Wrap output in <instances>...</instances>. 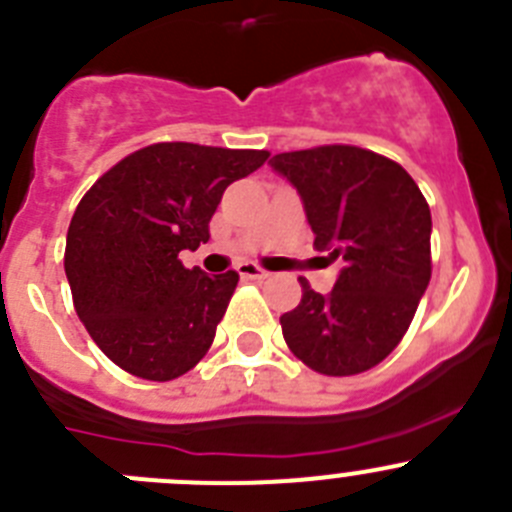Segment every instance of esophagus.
Returning <instances> with one entry per match:
<instances>
[{
  "mask_svg": "<svg viewBox=\"0 0 512 512\" xmlns=\"http://www.w3.org/2000/svg\"><path fill=\"white\" fill-rule=\"evenodd\" d=\"M237 272H240L242 278H247V280H265V278H270V272L262 270V267H257V265H252V262H242V265L237 267Z\"/></svg>",
  "mask_w": 512,
  "mask_h": 512,
  "instance_id": "esophagus-1",
  "label": "esophagus"
}]
</instances>
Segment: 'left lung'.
Returning a JSON list of instances; mask_svg holds the SVG:
<instances>
[{
  "instance_id": "8db88e82",
  "label": "left lung",
  "mask_w": 512,
  "mask_h": 512,
  "mask_svg": "<svg viewBox=\"0 0 512 512\" xmlns=\"http://www.w3.org/2000/svg\"><path fill=\"white\" fill-rule=\"evenodd\" d=\"M295 186L328 260L343 262L331 293L300 280L298 308L280 315L290 351L318 374L381 364L407 333L432 278V214L396 161L358 146H318L270 159Z\"/></svg>"
}]
</instances>
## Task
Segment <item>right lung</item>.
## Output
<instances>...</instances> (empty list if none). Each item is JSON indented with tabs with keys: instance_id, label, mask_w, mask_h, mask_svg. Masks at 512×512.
<instances>
[{
	"instance_id": "1",
	"label": "right lung",
	"mask_w": 512,
	"mask_h": 512,
	"mask_svg": "<svg viewBox=\"0 0 512 512\" xmlns=\"http://www.w3.org/2000/svg\"><path fill=\"white\" fill-rule=\"evenodd\" d=\"M267 156L154 143L118 161L80 199L65 275L75 313L113 364L138 379L171 381L202 361L240 275L186 270L179 252L209 240L224 189Z\"/></svg>"
}]
</instances>
